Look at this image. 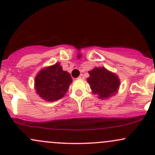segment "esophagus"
Instances as JSON below:
<instances>
[{
  "label": "esophagus",
  "instance_id": "obj_1",
  "mask_svg": "<svg viewBox=\"0 0 155 155\" xmlns=\"http://www.w3.org/2000/svg\"><path fill=\"white\" fill-rule=\"evenodd\" d=\"M84 78H84V74H81V75L78 77V79H80V80H84Z\"/></svg>",
  "mask_w": 155,
  "mask_h": 155
}]
</instances>
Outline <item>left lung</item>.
Here are the masks:
<instances>
[{
  "label": "left lung",
  "mask_w": 155,
  "mask_h": 155,
  "mask_svg": "<svg viewBox=\"0 0 155 155\" xmlns=\"http://www.w3.org/2000/svg\"><path fill=\"white\" fill-rule=\"evenodd\" d=\"M90 74L87 78L90 88L94 94L99 98H107L114 95L119 87V80L115 74L110 72L104 67H95L89 71Z\"/></svg>",
  "instance_id": "left-lung-1"
}]
</instances>
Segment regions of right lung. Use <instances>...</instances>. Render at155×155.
I'll return each instance as SVG.
<instances>
[{"mask_svg": "<svg viewBox=\"0 0 155 155\" xmlns=\"http://www.w3.org/2000/svg\"><path fill=\"white\" fill-rule=\"evenodd\" d=\"M72 82L69 73L63 71L59 63L39 71L35 78V87L39 96L48 101L60 99Z\"/></svg>", "mask_w": 155, "mask_h": 155, "instance_id": "1", "label": "right lung"}]
</instances>
